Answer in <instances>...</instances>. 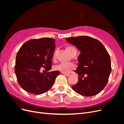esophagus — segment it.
<instances>
[{
	"instance_id": "esophagus-1",
	"label": "esophagus",
	"mask_w": 124,
	"mask_h": 124,
	"mask_svg": "<svg viewBox=\"0 0 124 124\" xmlns=\"http://www.w3.org/2000/svg\"><path fill=\"white\" fill-rule=\"evenodd\" d=\"M63 75H64L65 76H66V77H69V76H70L69 74H66V73H63Z\"/></svg>"
}]
</instances>
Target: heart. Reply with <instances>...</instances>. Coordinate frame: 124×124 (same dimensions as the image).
<instances>
[{"label": "heart", "mask_w": 124, "mask_h": 124, "mask_svg": "<svg viewBox=\"0 0 124 124\" xmlns=\"http://www.w3.org/2000/svg\"><path fill=\"white\" fill-rule=\"evenodd\" d=\"M66 50L68 52L69 54L71 55L74 52V51H76V49L72 46H68L66 47ZM56 56V52L54 54L53 56V59H55ZM76 68L74 64L72 63H61L59 64L56 65L54 67V69L56 70L61 71V72L63 73H69L71 71L74 70Z\"/></svg>", "instance_id": "b5f03b06"}]
</instances>
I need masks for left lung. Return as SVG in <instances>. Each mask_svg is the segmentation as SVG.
I'll return each mask as SVG.
<instances>
[{
    "label": "left lung",
    "mask_w": 124,
    "mask_h": 124,
    "mask_svg": "<svg viewBox=\"0 0 124 124\" xmlns=\"http://www.w3.org/2000/svg\"><path fill=\"white\" fill-rule=\"evenodd\" d=\"M81 52L75 72L78 74V83L72 88L84 96H93L101 92L108 83L111 72L110 55L99 41L88 36L66 38Z\"/></svg>",
    "instance_id": "obj_1"
}]
</instances>
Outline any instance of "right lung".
<instances>
[{
    "mask_svg": "<svg viewBox=\"0 0 124 124\" xmlns=\"http://www.w3.org/2000/svg\"><path fill=\"white\" fill-rule=\"evenodd\" d=\"M55 39L43 38L31 39L23 44L16 60L15 73L18 84L26 92L35 95L46 92L53 85L58 71L47 72L51 69ZM42 68L46 72L40 73Z\"/></svg>",
    "mask_w": 124,
    "mask_h": 124,
    "instance_id": "1",
    "label": "right lung"
}]
</instances>
